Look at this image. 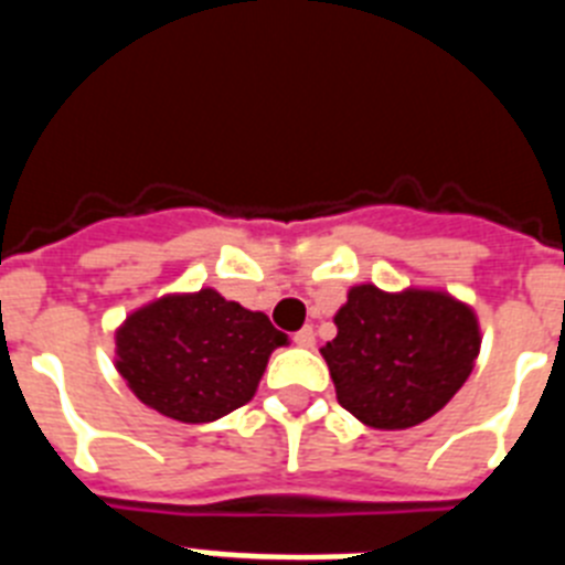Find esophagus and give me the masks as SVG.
Here are the masks:
<instances>
[{
	"label": "esophagus",
	"mask_w": 565,
	"mask_h": 565,
	"mask_svg": "<svg viewBox=\"0 0 565 565\" xmlns=\"http://www.w3.org/2000/svg\"><path fill=\"white\" fill-rule=\"evenodd\" d=\"M294 344L297 348H313V328H302V331L294 333Z\"/></svg>",
	"instance_id": "obj_1"
}]
</instances>
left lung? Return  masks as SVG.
Returning <instances> with one entry per match:
<instances>
[{
  "instance_id": "1",
  "label": "left lung",
  "mask_w": 565,
  "mask_h": 565,
  "mask_svg": "<svg viewBox=\"0 0 565 565\" xmlns=\"http://www.w3.org/2000/svg\"><path fill=\"white\" fill-rule=\"evenodd\" d=\"M319 348L337 398L373 430H407L436 416L476 367V311L441 288L353 286Z\"/></svg>"
}]
</instances>
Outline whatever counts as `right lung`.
Listing matches in <instances>:
<instances>
[{
    "label": "right lung",
    "mask_w": 565,
    "mask_h": 565,
    "mask_svg": "<svg viewBox=\"0 0 565 565\" xmlns=\"http://www.w3.org/2000/svg\"><path fill=\"white\" fill-rule=\"evenodd\" d=\"M288 344L263 311L214 288L163 294L115 331V371L161 416L209 424L252 402L268 356Z\"/></svg>",
    "instance_id": "right-lung-1"
}]
</instances>
